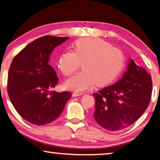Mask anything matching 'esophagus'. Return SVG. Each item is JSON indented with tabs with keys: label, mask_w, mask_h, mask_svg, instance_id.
Wrapping results in <instances>:
<instances>
[{
	"label": "esophagus",
	"mask_w": 160,
	"mask_h": 160,
	"mask_svg": "<svg viewBox=\"0 0 160 160\" xmlns=\"http://www.w3.org/2000/svg\"><path fill=\"white\" fill-rule=\"evenodd\" d=\"M82 93H77V92H73L72 94V97H78V96H80L82 95Z\"/></svg>",
	"instance_id": "34e87169"
}]
</instances>
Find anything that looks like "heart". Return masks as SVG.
<instances>
[{"label": "heart", "mask_w": 160, "mask_h": 160, "mask_svg": "<svg viewBox=\"0 0 160 160\" xmlns=\"http://www.w3.org/2000/svg\"><path fill=\"white\" fill-rule=\"evenodd\" d=\"M73 51H66L58 58V66L66 77L73 75L82 63L80 73L66 83L69 90L83 92L112 82L120 74L125 64L121 51L99 38L78 39L72 44Z\"/></svg>", "instance_id": "obj_1"}]
</instances>
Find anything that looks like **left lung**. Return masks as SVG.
Returning a JSON list of instances; mask_svg holds the SVG:
<instances>
[{
  "label": "left lung",
  "instance_id": "8db88e82",
  "mask_svg": "<svg viewBox=\"0 0 160 160\" xmlns=\"http://www.w3.org/2000/svg\"><path fill=\"white\" fill-rule=\"evenodd\" d=\"M152 90L150 75L131 59L126 71L117 82L93 94V118L108 131L127 128L145 112L150 104Z\"/></svg>",
  "mask_w": 160,
  "mask_h": 160
}]
</instances>
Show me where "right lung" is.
I'll return each instance as SVG.
<instances>
[{"instance_id":"1","label":"right lung","mask_w":160,"mask_h":160,"mask_svg":"<svg viewBox=\"0 0 160 160\" xmlns=\"http://www.w3.org/2000/svg\"><path fill=\"white\" fill-rule=\"evenodd\" d=\"M68 37L47 35L35 39L15 56L8 77V93L22 117L37 126L57 118L71 97L51 90L58 78L48 61L53 50Z\"/></svg>"}]
</instances>
